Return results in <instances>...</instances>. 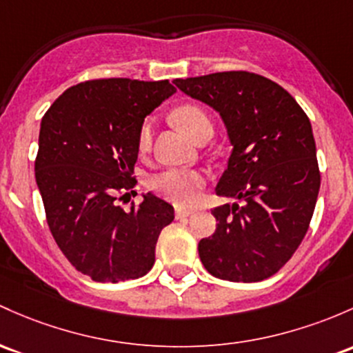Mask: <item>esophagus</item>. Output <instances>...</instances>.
Instances as JSON below:
<instances>
[{
    "label": "esophagus",
    "mask_w": 353,
    "mask_h": 353,
    "mask_svg": "<svg viewBox=\"0 0 353 353\" xmlns=\"http://www.w3.org/2000/svg\"><path fill=\"white\" fill-rule=\"evenodd\" d=\"M192 214H194V211H191V209H181V208L176 209V219H185Z\"/></svg>",
    "instance_id": "esophagus-1"
}]
</instances>
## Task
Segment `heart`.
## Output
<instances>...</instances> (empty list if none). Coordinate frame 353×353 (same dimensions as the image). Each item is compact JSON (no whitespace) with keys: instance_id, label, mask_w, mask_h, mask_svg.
I'll return each mask as SVG.
<instances>
[{"instance_id":"heart-1","label":"heart","mask_w":353,"mask_h":353,"mask_svg":"<svg viewBox=\"0 0 353 353\" xmlns=\"http://www.w3.org/2000/svg\"><path fill=\"white\" fill-rule=\"evenodd\" d=\"M174 119L179 123L181 129L191 139L199 137L204 129H212L211 120L206 112L201 110L196 105H184L174 112ZM154 132V119H145L139 130V150L145 152L149 150L152 142ZM204 184V176L197 170L188 169H169L157 174L150 179V188L159 196L179 204V206H191L199 201L201 188Z\"/></svg>"}]
</instances>
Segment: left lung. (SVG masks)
I'll list each match as a JSON object with an SVG mask.
<instances>
[{
  "label": "left lung",
  "mask_w": 353,
  "mask_h": 353,
  "mask_svg": "<svg viewBox=\"0 0 353 353\" xmlns=\"http://www.w3.org/2000/svg\"><path fill=\"white\" fill-rule=\"evenodd\" d=\"M174 83L218 112L233 145L216 194L238 203L212 209L218 224L199 241L201 261L221 280L270 278L293 256L315 211L320 172L312 123L283 87L256 73Z\"/></svg>",
  "instance_id": "1"
}]
</instances>
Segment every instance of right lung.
<instances>
[{
  "label": "right lung",
  "instance_id": "add662e5",
  "mask_svg": "<svg viewBox=\"0 0 353 353\" xmlns=\"http://www.w3.org/2000/svg\"><path fill=\"white\" fill-rule=\"evenodd\" d=\"M176 94L168 80H90L70 87L41 119L34 177L50 231L80 273L119 283L150 271L174 208L152 192L123 211L144 119ZM127 194V192H125Z\"/></svg>",
  "mask_w": 353,
  "mask_h": 353
}]
</instances>
